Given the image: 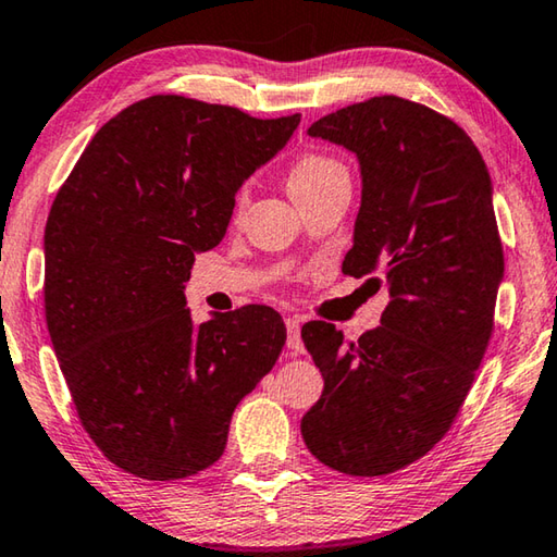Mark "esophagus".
<instances>
[{
	"instance_id": "34e87169",
	"label": "esophagus",
	"mask_w": 557,
	"mask_h": 557,
	"mask_svg": "<svg viewBox=\"0 0 557 557\" xmlns=\"http://www.w3.org/2000/svg\"><path fill=\"white\" fill-rule=\"evenodd\" d=\"M285 326H287V348L295 354L305 351V344H301V324L297 317H287L285 319Z\"/></svg>"
}]
</instances>
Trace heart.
<instances>
[{
	"mask_svg": "<svg viewBox=\"0 0 557 557\" xmlns=\"http://www.w3.org/2000/svg\"><path fill=\"white\" fill-rule=\"evenodd\" d=\"M336 182H348V172L346 166L338 162V159L329 157V154H319V152H307L301 154L295 164H292L289 174H287V186L292 199L301 194L317 191V188H324L329 184ZM245 196L240 194L238 206H243Z\"/></svg>",
	"mask_w": 557,
	"mask_h": 557,
	"instance_id": "obj_1",
	"label": "heart"
}]
</instances>
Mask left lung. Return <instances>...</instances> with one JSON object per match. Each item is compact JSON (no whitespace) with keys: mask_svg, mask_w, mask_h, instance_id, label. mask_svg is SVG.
Listing matches in <instances>:
<instances>
[{"mask_svg":"<svg viewBox=\"0 0 557 557\" xmlns=\"http://www.w3.org/2000/svg\"><path fill=\"white\" fill-rule=\"evenodd\" d=\"M307 132L358 159L361 209L342 270L375 289L385 282L391 301L356 344L334 324L301 326L324 375L301 437L344 474H391L445 437L492 338L504 280L492 176L457 122L398 96Z\"/></svg>","mask_w":557,"mask_h":557,"instance_id":"8db88e82","label":"left lung"}]
</instances>
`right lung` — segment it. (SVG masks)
<instances>
[{"label": "right lung", "instance_id": "right-lung-1", "mask_svg": "<svg viewBox=\"0 0 557 557\" xmlns=\"http://www.w3.org/2000/svg\"><path fill=\"white\" fill-rule=\"evenodd\" d=\"M299 115L152 96L90 139L44 233V307L83 428L112 465L172 482L223 455L235 405L272 371L285 324L248 305L196 324L184 282L235 194Z\"/></svg>", "mask_w": 557, "mask_h": 557}]
</instances>
